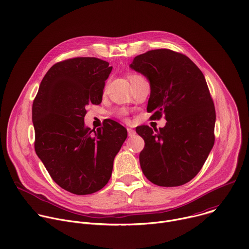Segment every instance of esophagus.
Here are the masks:
<instances>
[{
    "label": "esophagus",
    "mask_w": 249,
    "mask_h": 249,
    "mask_svg": "<svg viewBox=\"0 0 249 249\" xmlns=\"http://www.w3.org/2000/svg\"><path fill=\"white\" fill-rule=\"evenodd\" d=\"M127 131H128V136H129V137H133V136L136 135V131L133 130V129H131V128H128Z\"/></svg>",
    "instance_id": "esophagus-1"
}]
</instances>
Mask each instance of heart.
Segmentation results:
<instances>
[{"instance_id":"obj_1","label":"heart","mask_w":249,"mask_h":249,"mask_svg":"<svg viewBox=\"0 0 249 249\" xmlns=\"http://www.w3.org/2000/svg\"><path fill=\"white\" fill-rule=\"evenodd\" d=\"M136 77H139V75H131V76H130V80L133 79V78H136ZM119 115H120V116H125V115H126V111H125V110L119 111Z\"/></svg>"}]
</instances>
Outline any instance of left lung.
I'll use <instances>...</instances> for the list:
<instances>
[{"instance_id":"obj_1","label":"left lung","mask_w":249,"mask_h":249,"mask_svg":"<svg viewBox=\"0 0 249 249\" xmlns=\"http://www.w3.org/2000/svg\"><path fill=\"white\" fill-rule=\"evenodd\" d=\"M130 68L151 87L148 112L165 115L163 128L139 126L144 139L140 164L159 186H180L197 175L215 143L216 111L205 77L185 55L169 49L151 50L134 58Z\"/></svg>"}]
</instances>
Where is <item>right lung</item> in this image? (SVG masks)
<instances>
[{
	"instance_id": "right-lung-1",
	"label": "right lung",
	"mask_w": 249,
	"mask_h": 249,
	"mask_svg": "<svg viewBox=\"0 0 249 249\" xmlns=\"http://www.w3.org/2000/svg\"><path fill=\"white\" fill-rule=\"evenodd\" d=\"M112 67L93 57L53 65L32 104L34 148L52 179L77 195L94 193L110 179L127 130L108 119L96 131L85 126L86 107L99 104Z\"/></svg>"
}]
</instances>
